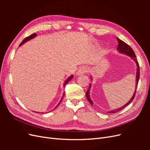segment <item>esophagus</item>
I'll return each instance as SVG.
<instances>
[{"instance_id":"obj_1","label":"esophagus","mask_w":150,"mask_h":150,"mask_svg":"<svg viewBox=\"0 0 150 150\" xmlns=\"http://www.w3.org/2000/svg\"><path fill=\"white\" fill-rule=\"evenodd\" d=\"M89 71V68L88 67L86 66H82L79 69H78V71H77L76 72V74L78 76H79V75H82V74H85L86 72H88Z\"/></svg>"}]
</instances>
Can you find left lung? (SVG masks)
<instances>
[{"instance_id": "1", "label": "left lung", "mask_w": 150, "mask_h": 150, "mask_svg": "<svg viewBox=\"0 0 150 150\" xmlns=\"http://www.w3.org/2000/svg\"><path fill=\"white\" fill-rule=\"evenodd\" d=\"M117 40V42H118V46H117V50H118L119 52H121V53H123V54H127V55L130 56L131 58L133 59V60H134V61L136 62V63H137V81H136V88H135V91H134V93L133 94V96L132 97V98H131L130 99V101L126 104L124 106H122L121 108H118V109H116V110H113V111H110L108 112L109 113H115V112H119L120 111L122 110V109H123L124 108H125L126 106H128V104H129L131 102L133 101V100L134 98V96H135V94H136V92H137V86H138V81H139V63L137 61V57H136V55H135V53L134 52V51L133 50V49L131 48L128 44H127L126 43H125V42L122 41V40H120L119 38H116ZM91 85H89V87L88 88V90L87 91V92H86V98L88 99V101L90 103V104H91V105H93V101H91V99H90V97H89V91H90V88H91Z\"/></svg>"}]
</instances>
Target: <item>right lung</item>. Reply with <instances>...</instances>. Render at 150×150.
<instances>
[{
    "label": "right lung",
    "instance_id": "right-lung-1",
    "mask_svg": "<svg viewBox=\"0 0 150 150\" xmlns=\"http://www.w3.org/2000/svg\"><path fill=\"white\" fill-rule=\"evenodd\" d=\"M36 35H37V34H35V33H34V34H31L30 35H29V36H28V37H27V38H25L23 40H22V42L20 44V45H19V46H21V45H22V44H23L24 43H25V42H27V41H28V40H30V39H33V38H35V36H36ZM72 78H73V76H71L70 77H69V78H68V79H67V80L65 81V83H64V86H65L67 84V83L68 82H69V81L71 80V79H72ZM64 94H65V93H63V96H64ZM62 99H63V97L61 98V101H60V102L59 103H58V104H57V106L56 107V108L59 106V104H60V103H61V101H62Z\"/></svg>",
    "mask_w": 150,
    "mask_h": 150
}]
</instances>
